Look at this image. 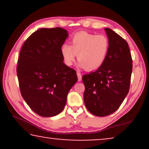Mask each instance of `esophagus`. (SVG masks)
<instances>
[{"label": "esophagus", "mask_w": 149, "mask_h": 149, "mask_svg": "<svg viewBox=\"0 0 149 149\" xmlns=\"http://www.w3.org/2000/svg\"><path fill=\"white\" fill-rule=\"evenodd\" d=\"M77 77H78V81H81V79H82V77H81V72H77Z\"/></svg>", "instance_id": "obj_1"}]
</instances>
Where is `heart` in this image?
Segmentation results:
<instances>
[{
	"label": "heart",
	"instance_id": "b5f03b06",
	"mask_svg": "<svg viewBox=\"0 0 149 149\" xmlns=\"http://www.w3.org/2000/svg\"><path fill=\"white\" fill-rule=\"evenodd\" d=\"M109 38L104 34L82 31L76 33L71 39V46L64 43L61 46V54L67 66H71L76 59L79 66L92 71L102 66L109 54Z\"/></svg>",
	"mask_w": 149,
	"mask_h": 149
}]
</instances>
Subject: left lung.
Listing matches in <instances>:
<instances>
[{"mask_svg":"<svg viewBox=\"0 0 149 149\" xmlns=\"http://www.w3.org/2000/svg\"><path fill=\"white\" fill-rule=\"evenodd\" d=\"M110 47L102 66L83 75V97L87 109L98 117H105L119 109L130 90L132 59L129 45L121 36L105 28Z\"/></svg>","mask_w":149,"mask_h":149,"instance_id":"left-lung-1","label":"left lung"}]
</instances>
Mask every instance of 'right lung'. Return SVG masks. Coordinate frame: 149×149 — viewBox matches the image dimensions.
<instances>
[{
	"label": "right lung",
	"instance_id": "add662e5",
	"mask_svg": "<svg viewBox=\"0 0 149 149\" xmlns=\"http://www.w3.org/2000/svg\"><path fill=\"white\" fill-rule=\"evenodd\" d=\"M64 28H40L28 37L20 51L17 74L21 94L29 107L44 117L60 114L67 95L78 80L63 62L61 46L68 37Z\"/></svg>",
	"mask_w": 149,
	"mask_h": 149
}]
</instances>
